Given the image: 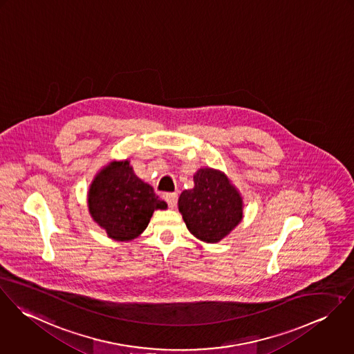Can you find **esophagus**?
Listing matches in <instances>:
<instances>
[{"instance_id":"esophagus-1","label":"esophagus","mask_w":354,"mask_h":354,"mask_svg":"<svg viewBox=\"0 0 354 354\" xmlns=\"http://www.w3.org/2000/svg\"><path fill=\"white\" fill-rule=\"evenodd\" d=\"M164 199H165V202L168 203V206H169L171 209H174V207L176 206V203H178V194H176V193H167V194L164 196Z\"/></svg>"}]
</instances>
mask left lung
Returning <instances> with one entry per match:
<instances>
[{
  "instance_id": "8db88e82",
  "label": "left lung",
  "mask_w": 354,
  "mask_h": 354,
  "mask_svg": "<svg viewBox=\"0 0 354 354\" xmlns=\"http://www.w3.org/2000/svg\"><path fill=\"white\" fill-rule=\"evenodd\" d=\"M187 230L196 239L217 243L243 218V198L228 176L213 168H199L194 189L185 190L178 201Z\"/></svg>"
}]
</instances>
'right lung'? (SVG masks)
<instances>
[{
    "label": "right lung",
    "mask_w": 354,
    "mask_h": 354,
    "mask_svg": "<svg viewBox=\"0 0 354 354\" xmlns=\"http://www.w3.org/2000/svg\"><path fill=\"white\" fill-rule=\"evenodd\" d=\"M88 209L109 237L127 241L141 235L155 210L167 203L133 171L130 161H111L97 172L88 192Z\"/></svg>",
    "instance_id": "1"
}]
</instances>
